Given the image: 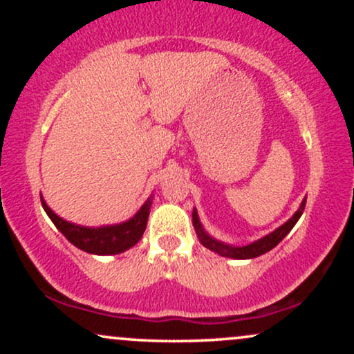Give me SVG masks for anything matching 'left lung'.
<instances>
[{"instance_id":"obj_1","label":"left lung","mask_w":354,"mask_h":354,"mask_svg":"<svg viewBox=\"0 0 354 354\" xmlns=\"http://www.w3.org/2000/svg\"><path fill=\"white\" fill-rule=\"evenodd\" d=\"M304 206H306V200H303L301 206H299V209L293 214V218L288 219V221L284 223L283 226H279L278 230L273 231V233H270V234H268V236L258 239V241L251 243V245H248V246H241V248L223 245V243L216 241V239L209 238L208 234H206L205 231H203V228H201L200 219H198L196 209L193 211V226H194V230H196L198 238H200L201 245L206 246L211 251H214V253H219L221 256H228V258H234V259L256 258V256H261V254L268 253V251H270V250H273V248L278 245V243L281 241V239L286 236V234L290 233L291 230H293V226L296 225V221H298L299 216H301V214H303Z\"/></svg>"}]
</instances>
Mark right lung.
Here are the masks:
<instances>
[{
    "label": "right lung",
    "instance_id": "add662e5",
    "mask_svg": "<svg viewBox=\"0 0 354 354\" xmlns=\"http://www.w3.org/2000/svg\"><path fill=\"white\" fill-rule=\"evenodd\" d=\"M41 205L48 216L51 218V221L55 223L56 228L76 248L91 254H116L135 246L143 236L151 200L146 201L129 221L115 226H104V228H86V226L73 225V223L64 221L58 214L53 213L43 198Z\"/></svg>",
    "mask_w": 354,
    "mask_h": 354
}]
</instances>
